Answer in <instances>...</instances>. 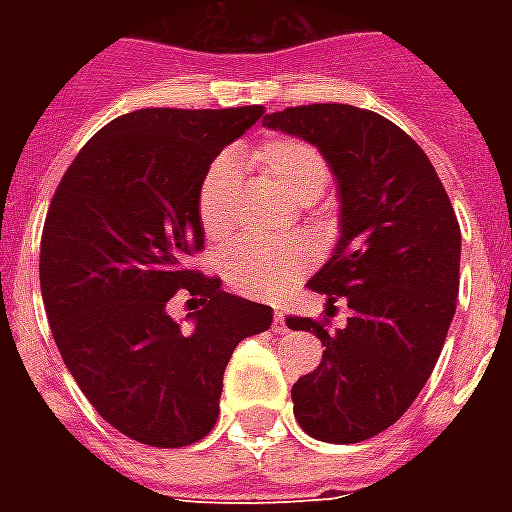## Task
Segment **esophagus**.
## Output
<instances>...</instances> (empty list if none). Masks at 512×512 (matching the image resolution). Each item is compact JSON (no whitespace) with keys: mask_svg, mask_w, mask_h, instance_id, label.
Listing matches in <instances>:
<instances>
[{"mask_svg":"<svg viewBox=\"0 0 512 512\" xmlns=\"http://www.w3.org/2000/svg\"><path fill=\"white\" fill-rule=\"evenodd\" d=\"M274 329H277V332H285V329H288V323H285V312L282 310L274 312Z\"/></svg>","mask_w":512,"mask_h":512,"instance_id":"obj_1","label":"esophagus"}]
</instances>
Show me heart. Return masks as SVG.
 Returning <instances> with one entry per match:
<instances>
[{"label": "heart", "instance_id": "1", "mask_svg": "<svg viewBox=\"0 0 512 512\" xmlns=\"http://www.w3.org/2000/svg\"><path fill=\"white\" fill-rule=\"evenodd\" d=\"M246 161L296 202H312L329 183V164L321 150L296 136H274L246 153ZM238 164L233 156H216L197 189V219L208 241L233 233V194ZM312 266V252L299 241L288 244H235L222 255L227 288L252 299H274Z\"/></svg>", "mask_w": 512, "mask_h": 512}]
</instances>
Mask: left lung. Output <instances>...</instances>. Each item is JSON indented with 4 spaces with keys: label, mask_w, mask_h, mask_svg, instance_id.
<instances>
[{
    "label": "left lung",
    "mask_w": 512,
    "mask_h": 512,
    "mask_svg": "<svg viewBox=\"0 0 512 512\" xmlns=\"http://www.w3.org/2000/svg\"><path fill=\"white\" fill-rule=\"evenodd\" d=\"M307 139L332 167L340 241L307 282L348 301L345 329L290 315L318 334L321 365L293 384V414L312 439L356 444L417 400L450 332L461 227L425 150L392 120L348 104L290 106L263 120Z\"/></svg>",
    "instance_id": "left-lung-1"
}]
</instances>
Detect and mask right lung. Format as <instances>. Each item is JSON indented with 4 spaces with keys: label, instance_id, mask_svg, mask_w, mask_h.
<instances>
[{
    "label": "right lung",
    "instance_id": "obj_1",
    "mask_svg": "<svg viewBox=\"0 0 512 512\" xmlns=\"http://www.w3.org/2000/svg\"><path fill=\"white\" fill-rule=\"evenodd\" d=\"M260 115L136 109L101 128L54 191L40 238L51 334L84 397L128 439L189 447L208 436L235 345L271 326V307L189 268L205 244L202 175ZM178 289L195 304L191 327L166 310Z\"/></svg>",
    "mask_w": 512,
    "mask_h": 512
}]
</instances>
